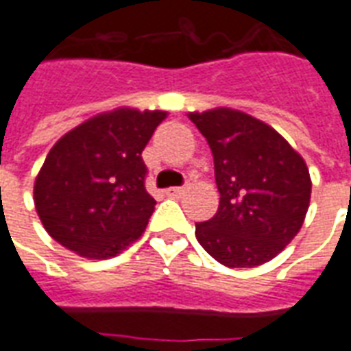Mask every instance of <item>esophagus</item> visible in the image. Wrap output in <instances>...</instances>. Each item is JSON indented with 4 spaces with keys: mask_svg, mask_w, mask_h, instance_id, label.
<instances>
[{
    "mask_svg": "<svg viewBox=\"0 0 351 351\" xmlns=\"http://www.w3.org/2000/svg\"><path fill=\"white\" fill-rule=\"evenodd\" d=\"M185 191H187L185 187H170V189L166 191V195H168V197H173V199H180Z\"/></svg>",
    "mask_w": 351,
    "mask_h": 351,
    "instance_id": "obj_1",
    "label": "esophagus"
}]
</instances>
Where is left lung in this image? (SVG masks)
Instances as JSON below:
<instances>
[{
	"label": "left lung",
	"mask_w": 351,
	"mask_h": 351,
	"mask_svg": "<svg viewBox=\"0 0 351 351\" xmlns=\"http://www.w3.org/2000/svg\"><path fill=\"white\" fill-rule=\"evenodd\" d=\"M214 156L216 216L195 235L227 267L273 260L300 231L311 197L306 162L271 125L233 108L189 112Z\"/></svg>",
	"instance_id": "1"
}]
</instances>
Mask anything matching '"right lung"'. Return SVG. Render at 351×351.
<instances>
[{"label":"right lung","mask_w":351,"mask_h":351,"mask_svg":"<svg viewBox=\"0 0 351 351\" xmlns=\"http://www.w3.org/2000/svg\"><path fill=\"white\" fill-rule=\"evenodd\" d=\"M164 110L116 108L62 135L34 183V204L59 245L91 260L143 235L156 200L145 189L141 152Z\"/></svg>","instance_id":"add662e5"}]
</instances>
